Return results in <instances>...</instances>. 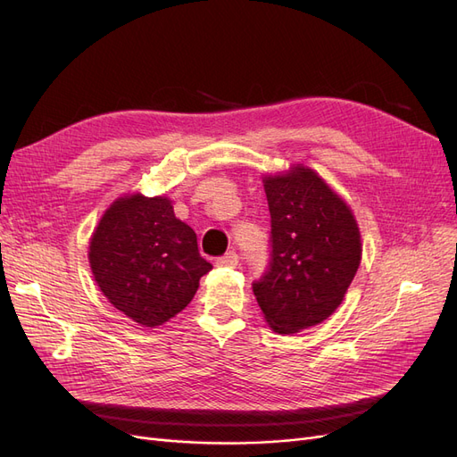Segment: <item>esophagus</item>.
Returning <instances> with one entry per match:
<instances>
[{"mask_svg":"<svg viewBox=\"0 0 457 457\" xmlns=\"http://www.w3.org/2000/svg\"><path fill=\"white\" fill-rule=\"evenodd\" d=\"M219 267H228V269H237L238 267V253L237 252H227L225 255H220L217 259Z\"/></svg>","mask_w":457,"mask_h":457,"instance_id":"34e87169","label":"esophagus"}]
</instances>
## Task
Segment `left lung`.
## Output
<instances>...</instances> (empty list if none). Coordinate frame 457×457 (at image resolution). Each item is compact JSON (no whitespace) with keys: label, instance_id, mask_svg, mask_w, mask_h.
I'll list each match as a JSON object with an SVG mask.
<instances>
[{"label":"left lung","instance_id":"8db88e82","mask_svg":"<svg viewBox=\"0 0 457 457\" xmlns=\"http://www.w3.org/2000/svg\"><path fill=\"white\" fill-rule=\"evenodd\" d=\"M265 195L270 261L252 287L270 328L295 334L341 305L361 265V232L347 204L303 165L265 177Z\"/></svg>","mask_w":457,"mask_h":457}]
</instances>
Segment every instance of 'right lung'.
<instances>
[{"mask_svg":"<svg viewBox=\"0 0 457 457\" xmlns=\"http://www.w3.org/2000/svg\"><path fill=\"white\" fill-rule=\"evenodd\" d=\"M89 262L104 297L146 328L181 312L212 270L196 232L175 217L171 202L141 195L108 207L91 237Z\"/></svg>","mask_w":457,"mask_h":457,"instance_id":"obj_1","label":"right lung"}]
</instances>
